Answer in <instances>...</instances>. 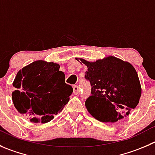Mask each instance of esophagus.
Listing matches in <instances>:
<instances>
[{"instance_id":"esophagus-1","label":"esophagus","mask_w":155,"mask_h":155,"mask_svg":"<svg viewBox=\"0 0 155 155\" xmlns=\"http://www.w3.org/2000/svg\"><path fill=\"white\" fill-rule=\"evenodd\" d=\"M73 93L74 94H79V87L74 85L73 87Z\"/></svg>"}]
</instances>
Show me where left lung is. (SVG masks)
Listing matches in <instances>:
<instances>
[{
	"label": "left lung",
	"mask_w": 155,
	"mask_h": 155,
	"mask_svg": "<svg viewBox=\"0 0 155 155\" xmlns=\"http://www.w3.org/2000/svg\"><path fill=\"white\" fill-rule=\"evenodd\" d=\"M75 59L87 66L85 79L91 83V96L85 106L93 117L104 123H115L136 107L141 88L130 63L113 56L94 62Z\"/></svg>",
	"instance_id": "left-lung-1"
}]
</instances>
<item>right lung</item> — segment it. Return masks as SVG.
Wrapping results in <instances>:
<instances>
[{
	"instance_id": "1",
	"label": "right lung",
	"mask_w": 155,
	"mask_h": 155,
	"mask_svg": "<svg viewBox=\"0 0 155 155\" xmlns=\"http://www.w3.org/2000/svg\"><path fill=\"white\" fill-rule=\"evenodd\" d=\"M59 64L33 61L17 74L13 83L14 105L32 123H46L61 111L73 92Z\"/></svg>"
}]
</instances>
